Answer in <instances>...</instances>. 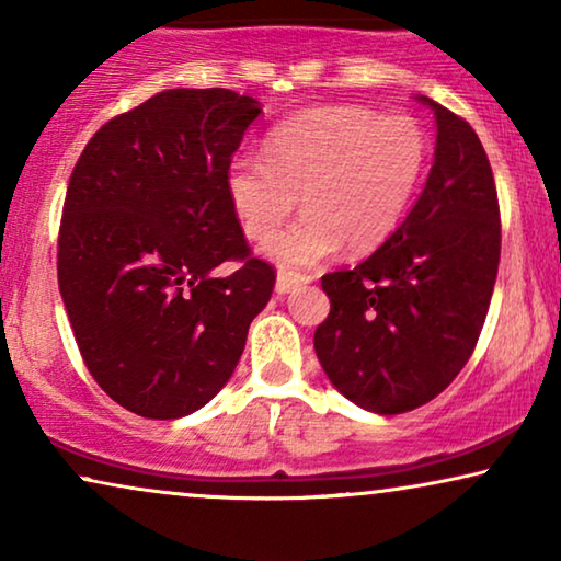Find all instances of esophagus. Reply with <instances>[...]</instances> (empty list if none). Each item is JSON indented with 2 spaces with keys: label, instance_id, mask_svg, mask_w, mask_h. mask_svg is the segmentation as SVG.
<instances>
[{
  "label": "esophagus",
  "instance_id": "obj_1",
  "mask_svg": "<svg viewBox=\"0 0 561 561\" xmlns=\"http://www.w3.org/2000/svg\"><path fill=\"white\" fill-rule=\"evenodd\" d=\"M301 283H306V278H301V275H294V273H278V280H275V290H278L280 296L290 294V290L301 286Z\"/></svg>",
  "mask_w": 561,
  "mask_h": 561
}]
</instances>
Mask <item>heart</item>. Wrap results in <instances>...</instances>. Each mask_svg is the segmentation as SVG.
<instances>
[{"label": "heart", "instance_id": "obj_1", "mask_svg": "<svg viewBox=\"0 0 561 561\" xmlns=\"http://www.w3.org/2000/svg\"><path fill=\"white\" fill-rule=\"evenodd\" d=\"M426 133L413 117L363 106H319L265 137V158L237 156L227 173L244 234L265 242L302 194L307 211L267 242V257L304 271L340 248L386 242L409 209L426 165Z\"/></svg>", "mask_w": 561, "mask_h": 561}]
</instances>
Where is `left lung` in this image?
I'll return each mask as SVG.
<instances>
[{
  "instance_id": "8db88e82",
  "label": "left lung",
  "mask_w": 561,
  "mask_h": 561,
  "mask_svg": "<svg viewBox=\"0 0 561 561\" xmlns=\"http://www.w3.org/2000/svg\"><path fill=\"white\" fill-rule=\"evenodd\" d=\"M436 117L426 186L401 227L352 271L321 275L332 309L313 350L334 388L373 413H405L442 393L472 357L501 263V209L470 122Z\"/></svg>"
}]
</instances>
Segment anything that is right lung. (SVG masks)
I'll use <instances>...</instances> for the list:
<instances>
[{
	"label": "right lung",
	"mask_w": 561,
	"mask_h": 561,
	"mask_svg": "<svg viewBox=\"0 0 561 561\" xmlns=\"http://www.w3.org/2000/svg\"><path fill=\"white\" fill-rule=\"evenodd\" d=\"M260 114L229 89H168L102 125L76 160L58 288L91 378L145 419H181L232 378L275 267L227 191ZM229 262V276L216 273Z\"/></svg>",
	"instance_id": "add662e5"
}]
</instances>
